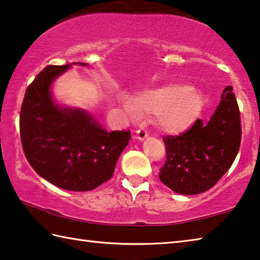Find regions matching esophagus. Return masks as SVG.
Returning a JSON list of instances; mask_svg holds the SVG:
<instances>
[{"instance_id":"esophagus-1","label":"esophagus","mask_w":260,"mask_h":260,"mask_svg":"<svg viewBox=\"0 0 260 260\" xmlns=\"http://www.w3.org/2000/svg\"><path fill=\"white\" fill-rule=\"evenodd\" d=\"M148 132H146L145 129H143V128H141V129H139V131H136V136L135 138L138 139L139 141H143V140H145L146 138H148Z\"/></svg>"}]
</instances>
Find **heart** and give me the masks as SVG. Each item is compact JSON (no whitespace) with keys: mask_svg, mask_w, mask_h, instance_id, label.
<instances>
[{"mask_svg":"<svg viewBox=\"0 0 260 260\" xmlns=\"http://www.w3.org/2000/svg\"><path fill=\"white\" fill-rule=\"evenodd\" d=\"M204 94L185 84H169L146 88L122 107L131 119L138 120L142 115H154L155 122L162 131L181 133L194 124L204 107Z\"/></svg>","mask_w":260,"mask_h":260,"instance_id":"obj_1","label":"heart"}]
</instances>
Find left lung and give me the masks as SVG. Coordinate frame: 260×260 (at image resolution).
Wrapping results in <instances>:
<instances>
[{
  "label": "left lung",
  "mask_w": 260,
  "mask_h": 260,
  "mask_svg": "<svg viewBox=\"0 0 260 260\" xmlns=\"http://www.w3.org/2000/svg\"><path fill=\"white\" fill-rule=\"evenodd\" d=\"M167 158L159 178L178 194L209 190L232 166L241 143V121L232 87H226L210 119H198L178 136H165Z\"/></svg>",
  "instance_id": "obj_1"
}]
</instances>
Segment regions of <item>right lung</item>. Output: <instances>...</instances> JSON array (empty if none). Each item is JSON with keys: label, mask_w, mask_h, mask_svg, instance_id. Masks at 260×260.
<instances>
[{"label": "right lung", "mask_w": 260, "mask_h": 260, "mask_svg": "<svg viewBox=\"0 0 260 260\" xmlns=\"http://www.w3.org/2000/svg\"><path fill=\"white\" fill-rule=\"evenodd\" d=\"M72 66H48L26 89L20 112V138L34 171L68 191H91L114 175L131 140L129 132H108L82 108L55 100L53 83Z\"/></svg>", "instance_id": "right-lung-1"}]
</instances>
